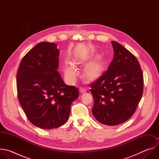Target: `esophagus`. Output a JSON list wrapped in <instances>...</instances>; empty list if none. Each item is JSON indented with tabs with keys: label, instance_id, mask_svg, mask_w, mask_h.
<instances>
[{
	"label": "esophagus",
	"instance_id": "1",
	"mask_svg": "<svg viewBox=\"0 0 159 159\" xmlns=\"http://www.w3.org/2000/svg\"><path fill=\"white\" fill-rule=\"evenodd\" d=\"M79 91H80V93H82V94H83V93H86V90L85 89H84V88H80V89H79Z\"/></svg>",
	"mask_w": 159,
	"mask_h": 159
}]
</instances>
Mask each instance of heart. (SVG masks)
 <instances>
[{"mask_svg": "<svg viewBox=\"0 0 159 159\" xmlns=\"http://www.w3.org/2000/svg\"><path fill=\"white\" fill-rule=\"evenodd\" d=\"M84 61V58L75 56L73 58L72 63L69 61L63 63L62 66L63 72L65 78L69 82H75L79 75L75 66L82 64ZM104 71V64L103 61L99 58H96L87 62L84 65L83 75L89 81H96L102 75Z\"/></svg>", "mask_w": 159, "mask_h": 159, "instance_id": "1", "label": "heart"}]
</instances>
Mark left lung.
<instances>
[{"label": "left lung", "instance_id": "obj_1", "mask_svg": "<svg viewBox=\"0 0 159 159\" xmlns=\"http://www.w3.org/2000/svg\"><path fill=\"white\" fill-rule=\"evenodd\" d=\"M111 43L114 57L107 71L90 85V90L94 118L103 125L115 126L135 112L143 94V75L137 58L118 42Z\"/></svg>", "mask_w": 159, "mask_h": 159}]
</instances>
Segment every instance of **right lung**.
I'll return each mask as SVG.
<instances>
[{"mask_svg":"<svg viewBox=\"0 0 159 159\" xmlns=\"http://www.w3.org/2000/svg\"><path fill=\"white\" fill-rule=\"evenodd\" d=\"M57 46L44 41L37 44L22 59L16 76L19 101L29 121L43 129L65 123L72 103L79 96L78 89L66 85L57 71Z\"/></svg>","mask_w":159,"mask_h":159,"instance_id":"obj_1","label":"right lung"}]
</instances>
